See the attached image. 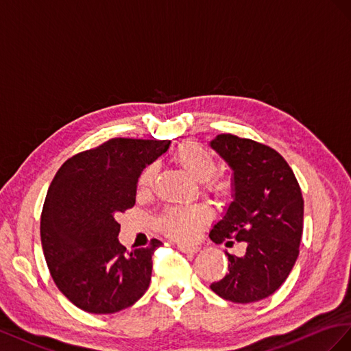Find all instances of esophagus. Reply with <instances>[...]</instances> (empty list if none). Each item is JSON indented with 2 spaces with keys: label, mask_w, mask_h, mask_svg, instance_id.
I'll return each instance as SVG.
<instances>
[{
  "label": "esophagus",
  "mask_w": 351,
  "mask_h": 351,
  "mask_svg": "<svg viewBox=\"0 0 351 351\" xmlns=\"http://www.w3.org/2000/svg\"><path fill=\"white\" fill-rule=\"evenodd\" d=\"M178 248L181 250L182 253H188V254H195L199 252L198 245H189V244H179Z\"/></svg>",
  "instance_id": "1"
}]
</instances>
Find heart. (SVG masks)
Here are the masks:
<instances>
[{"instance_id": "b5f03b06", "label": "heart", "mask_w": 351, "mask_h": 351, "mask_svg": "<svg viewBox=\"0 0 351 351\" xmlns=\"http://www.w3.org/2000/svg\"><path fill=\"white\" fill-rule=\"evenodd\" d=\"M176 163L197 182H207L208 189L217 195H225L231 191V182L228 179H210L217 169L216 158L206 147L195 141H185L176 148ZM157 163L147 165L138 178V186L141 191H148L157 176ZM213 212L207 204H176L167 207L158 219V226L167 237L178 241H191L197 238L202 229L210 222Z\"/></svg>"}]
</instances>
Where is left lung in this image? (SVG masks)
<instances>
[{
	"instance_id": "8db88e82",
	"label": "left lung",
	"mask_w": 351,
	"mask_h": 351,
	"mask_svg": "<svg viewBox=\"0 0 351 351\" xmlns=\"http://www.w3.org/2000/svg\"><path fill=\"white\" fill-rule=\"evenodd\" d=\"M210 145L232 167L235 186L234 202L210 238L247 245L243 257L226 253L229 272L210 288L229 302L254 303L272 295L295 265L303 235L302 189L274 148L232 134L217 135Z\"/></svg>"
}]
</instances>
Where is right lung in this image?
Segmentation results:
<instances>
[{"mask_svg": "<svg viewBox=\"0 0 351 351\" xmlns=\"http://www.w3.org/2000/svg\"><path fill=\"white\" fill-rule=\"evenodd\" d=\"M167 139L112 138L67 158L57 170L41 213V243L56 285L76 307L104 315L132 306L152 281L154 250H126L116 217L135 204L143 169L169 148Z\"/></svg>", "mask_w": 351, "mask_h": 351, "instance_id": "add662e5", "label": "right lung"}]
</instances>
